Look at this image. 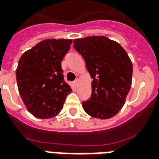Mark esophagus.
Masks as SVG:
<instances>
[{
	"label": "esophagus",
	"mask_w": 159,
	"mask_h": 159,
	"mask_svg": "<svg viewBox=\"0 0 159 159\" xmlns=\"http://www.w3.org/2000/svg\"><path fill=\"white\" fill-rule=\"evenodd\" d=\"M78 82H79V80H78V79H76V80H75V81H74V82H73V83H74L75 86L77 87V85H78Z\"/></svg>",
	"instance_id": "34e87169"
}]
</instances>
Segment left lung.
<instances>
[{"label":"left lung","instance_id":"1","mask_svg":"<svg viewBox=\"0 0 159 159\" xmlns=\"http://www.w3.org/2000/svg\"><path fill=\"white\" fill-rule=\"evenodd\" d=\"M81 53L92 82V96L82 102L83 110L93 118L113 117L125 103L132 83L133 65L129 55L116 41L106 36L73 39Z\"/></svg>","mask_w":159,"mask_h":159}]
</instances>
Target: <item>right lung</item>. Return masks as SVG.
Returning <instances> with one entry per match:
<instances>
[{"label":"right lung","instance_id":"right-lung-1","mask_svg":"<svg viewBox=\"0 0 159 159\" xmlns=\"http://www.w3.org/2000/svg\"><path fill=\"white\" fill-rule=\"evenodd\" d=\"M72 39H48L22 54L16 68L18 90L26 109L39 119L62 111L72 88L63 79L61 62Z\"/></svg>","mask_w":159,"mask_h":159}]
</instances>
